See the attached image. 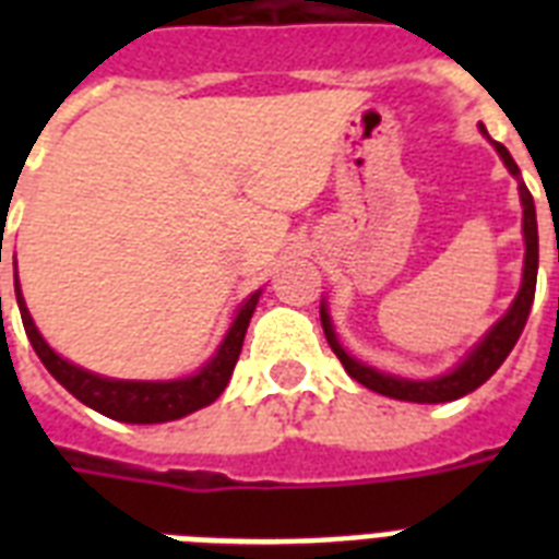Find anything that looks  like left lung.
<instances>
[{"instance_id": "left-lung-1", "label": "left lung", "mask_w": 559, "mask_h": 559, "mask_svg": "<svg viewBox=\"0 0 559 559\" xmlns=\"http://www.w3.org/2000/svg\"><path fill=\"white\" fill-rule=\"evenodd\" d=\"M481 127V124H478ZM481 133L487 135V130L481 127ZM493 147L502 156L504 168L511 170L513 177L520 179V168L516 162L508 153V147L499 142H493ZM520 200H522V235H525V266H522V287L513 298L511 310L499 319V322L487 331V336L478 342L476 348L469 350L467 357L461 359L459 368H452L450 373L443 377H435V380H403V377H391V373H382L371 366H362L359 359H354L348 350L342 348L336 333H333V322L328 307L322 305V328L324 336H328V345L333 348V354L340 357V362L345 366V371L354 377L357 382H362L366 389L377 391V394H385V397L394 400H408V403H450V400H459L469 391H476L481 382H487L496 373V368L502 366L508 354L513 350L516 340H520L522 328L528 322L531 305H534V289H537V263H539V237H537V209H534V197L525 188V182L520 179Z\"/></svg>"}]
</instances>
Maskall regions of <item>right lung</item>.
<instances>
[{"label": "right lung", "instance_id": "1", "mask_svg": "<svg viewBox=\"0 0 559 559\" xmlns=\"http://www.w3.org/2000/svg\"><path fill=\"white\" fill-rule=\"evenodd\" d=\"M13 287H16V305H20L25 333H28L31 345L37 350V357L43 359V366L48 368V373L69 394L81 400L83 406L95 408V412L112 417V420H124V424H168V420H179V417L191 415L197 408L214 403L228 385V380H231V371H235L240 348H243L246 328H249L254 305L261 298V289L246 298L240 310H237L235 322L228 328L226 340L219 342L217 354L200 371L193 373V377L165 382H142L98 377V373L83 371V368L72 366L60 354H55V350L48 348V342L39 336L37 328H34V319H31L25 298H22L20 278H13Z\"/></svg>", "mask_w": 559, "mask_h": 559}]
</instances>
